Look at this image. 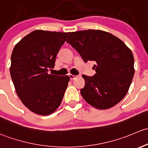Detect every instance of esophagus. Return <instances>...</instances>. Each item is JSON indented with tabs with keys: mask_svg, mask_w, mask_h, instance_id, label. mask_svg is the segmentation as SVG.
Instances as JSON below:
<instances>
[{
	"mask_svg": "<svg viewBox=\"0 0 148 148\" xmlns=\"http://www.w3.org/2000/svg\"><path fill=\"white\" fill-rule=\"evenodd\" d=\"M69 77H70V78H71V80H73L76 78L77 75H73V74H69Z\"/></svg>",
	"mask_w": 148,
	"mask_h": 148,
	"instance_id": "esophagus-1",
	"label": "esophagus"
}]
</instances>
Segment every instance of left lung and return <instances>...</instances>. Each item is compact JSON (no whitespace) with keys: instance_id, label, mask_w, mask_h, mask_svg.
Instances as JSON below:
<instances>
[{"instance_id":"left-lung-1","label":"left lung","mask_w":148,"mask_h":148,"mask_svg":"<svg viewBox=\"0 0 148 148\" xmlns=\"http://www.w3.org/2000/svg\"><path fill=\"white\" fill-rule=\"evenodd\" d=\"M85 62L95 61L92 77L83 75L82 97L99 110L113 107L126 95L133 77L134 57L130 48L114 35L100 30L72 32L67 39Z\"/></svg>"}]
</instances>
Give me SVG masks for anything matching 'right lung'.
Here are the masks:
<instances>
[{"instance_id": "obj_1", "label": "right lung", "mask_w": 148, "mask_h": 148, "mask_svg": "<svg viewBox=\"0 0 148 148\" xmlns=\"http://www.w3.org/2000/svg\"><path fill=\"white\" fill-rule=\"evenodd\" d=\"M70 33L36 30L23 38L11 55L10 76L18 96L39 115L54 112L61 103L70 77L48 73Z\"/></svg>"}]
</instances>
